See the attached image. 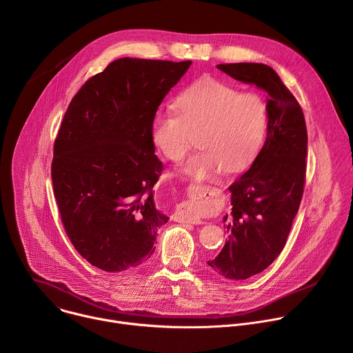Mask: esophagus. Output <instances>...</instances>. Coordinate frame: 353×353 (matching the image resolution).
<instances>
[{
	"instance_id": "34e87169",
	"label": "esophagus",
	"mask_w": 353,
	"mask_h": 353,
	"mask_svg": "<svg viewBox=\"0 0 353 353\" xmlns=\"http://www.w3.org/2000/svg\"><path fill=\"white\" fill-rule=\"evenodd\" d=\"M210 187L203 185V184H194L192 188L190 190L191 199L187 201V203H183L181 205L177 207L176 215L184 221V222H191V223H199L201 219L196 214V210L203 207L205 204V199H208L211 195Z\"/></svg>"
}]
</instances>
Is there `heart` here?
<instances>
[{
  "mask_svg": "<svg viewBox=\"0 0 353 353\" xmlns=\"http://www.w3.org/2000/svg\"><path fill=\"white\" fill-rule=\"evenodd\" d=\"M267 128V108L260 96L212 78L194 82L176 99V110L159 112L152 139L170 161L184 159L195 142L196 152L184 172L208 179L225 166L237 170L257 155Z\"/></svg>",
  "mask_w": 353,
  "mask_h": 353,
  "instance_id": "1",
  "label": "heart"
}]
</instances>
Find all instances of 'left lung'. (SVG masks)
I'll return each instance as SVG.
<instances>
[{"label": "left lung", "mask_w": 353, "mask_h": 353, "mask_svg": "<svg viewBox=\"0 0 353 353\" xmlns=\"http://www.w3.org/2000/svg\"><path fill=\"white\" fill-rule=\"evenodd\" d=\"M218 68L268 96L267 139L253 165L229 187L232 212L223 218L229 240L208 261L218 275L241 281L263 272L285 247L305 190L307 128L296 97L271 67L236 63Z\"/></svg>", "instance_id": "1"}]
</instances>
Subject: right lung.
Listing matches in <instances>:
<instances>
[{"instance_id":"add662e5","label":"right lung","mask_w":353,"mask_h":353,"mask_svg":"<svg viewBox=\"0 0 353 353\" xmlns=\"http://www.w3.org/2000/svg\"><path fill=\"white\" fill-rule=\"evenodd\" d=\"M190 65L119 59L89 78L65 112L54 141V196L75 250L106 272L145 263L169 221L154 201L163 165L152 121Z\"/></svg>"}]
</instances>
